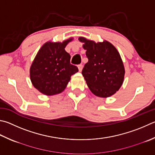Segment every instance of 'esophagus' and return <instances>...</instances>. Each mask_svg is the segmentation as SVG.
Here are the masks:
<instances>
[{"mask_svg":"<svg viewBox=\"0 0 155 155\" xmlns=\"http://www.w3.org/2000/svg\"><path fill=\"white\" fill-rule=\"evenodd\" d=\"M78 70H79V72L82 71V70H83V65H78Z\"/></svg>","mask_w":155,"mask_h":155,"instance_id":"34e87169","label":"esophagus"}]
</instances>
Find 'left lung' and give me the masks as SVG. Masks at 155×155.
Masks as SVG:
<instances>
[{
    "label": "left lung",
    "mask_w": 155,
    "mask_h": 155,
    "mask_svg": "<svg viewBox=\"0 0 155 155\" xmlns=\"http://www.w3.org/2000/svg\"><path fill=\"white\" fill-rule=\"evenodd\" d=\"M78 40L84 43L83 47L88 58L82 74L90 91L100 97L114 95L123 85L125 73L116 47L107 41L95 43L84 37Z\"/></svg>",
    "instance_id": "8db88e82"
}]
</instances>
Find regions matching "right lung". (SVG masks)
Masks as SVG:
<instances>
[{"label":"right lung","instance_id":"1","mask_svg":"<svg viewBox=\"0 0 155 155\" xmlns=\"http://www.w3.org/2000/svg\"><path fill=\"white\" fill-rule=\"evenodd\" d=\"M73 38L61 42L48 41L36 54L30 69L33 86L42 94L53 95L62 92L71 76L78 71L70 64V55L65 47Z\"/></svg>","mask_w":155,"mask_h":155}]
</instances>
